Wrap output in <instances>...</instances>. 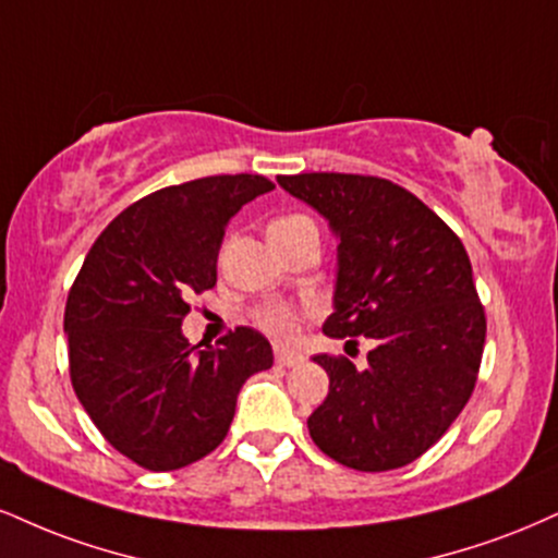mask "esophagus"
Returning <instances> with one entry per match:
<instances>
[{"label": "esophagus", "mask_w": 558, "mask_h": 558, "mask_svg": "<svg viewBox=\"0 0 558 558\" xmlns=\"http://www.w3.org/2000/svg\"><path fill=\"white\" fill-rule=\"evenodd\" d=\"M275 361H278L280 366H299L301 361H304V355L296 353V351H286V348H275Z\"/></svg>", "instance_id": "esophagus-1"}]
</instances>
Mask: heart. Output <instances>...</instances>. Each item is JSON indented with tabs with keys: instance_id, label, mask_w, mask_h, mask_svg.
I'll use <instances>...</instances> for the list:
<instances>
[{
	"instance_id": "b5f03b06",
	"label": "heart",
	"mask_w": 558,
	"mask_h": 558,
	"mask_svg": "<svg viewBox=\"0 0 558 558\" xmlns=\"http://www.w3.org/2000/svg\"><path fill=\"white\" fill-rule=\"evenodd\" d=\"M301 223H312V220H308L306 215H283V218L272 220L270 228H291ZM254 322H257L267 335H272V338L293 340L299 332L301 312L288 304H280V301H270V304H262L254 308Z\"/></svg>"
}]
</instances>
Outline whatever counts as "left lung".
I'll return each mask as SVG.
<instances>
[{
  "instance_id": "1",
  "label": "left lung",
  "mask_w": 558,
  "mask_h": 558,
  "mask_svg": "<svg viewBox=\"0 0 558 558\" xmlns=\"http://www.w3.org/2000/svg\"><path fill=\"white\" fill-rule=\"evenodd\" d=\"M278 184L338 233L335 312L325 335L374 340L366 368L314 355L330 392L308 415L327 458L364 473L418 460L445 436L478 381L486 312L458 233L389 179L296 173Z\"/></svg>"
}]
</instances>
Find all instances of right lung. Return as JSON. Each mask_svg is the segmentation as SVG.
Returning a JSON list of instances; mask_svg holds the SVG:
<instances>
[{"instance_id":"add662e5","label":"right lung","mask_w":558,"mask_h":558,"mask_svg":"<svg viewBox=\"0 0 558 558\" xmlns=\"http://www.w3.org/2000/svg\"><path fill=\"white\" fill-rule=\"evenodd\" d=\"M270 190L259 173H220L147 194L104 228L70 288L72 387L106 441L145 471L210 454L241 385L272 366L270 343L252 327L203 351L181 335L190 299L218 283L226 226Z\"/></svg>"}]
</instances>
